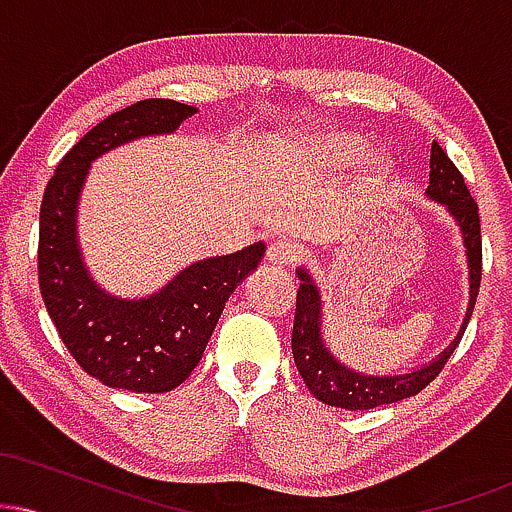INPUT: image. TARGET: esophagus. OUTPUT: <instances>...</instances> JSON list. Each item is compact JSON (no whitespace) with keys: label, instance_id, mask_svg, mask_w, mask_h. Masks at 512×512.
I'll return each mask as SVG.
<instances>
[{"label":"esophagus","instance_id":"esophagus-1","mask_svg":"<svg viewBox=\"0 0 512 512\" xmlns=\"http://www.w3.org/2000/svg\"><path fill=\"white\" fill-rule=\"evenodd\" d=\"M267 260L272 264H279V267H286V264H293L301 260V248L291 240H274L267 250Z\"/></svg>","mask_w":512,"mask_h":512}]
</instances>
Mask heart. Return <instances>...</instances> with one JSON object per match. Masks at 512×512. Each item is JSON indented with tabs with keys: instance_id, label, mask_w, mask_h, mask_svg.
<instances>
[{
	"instance_id": "obj_1",
	"label": "heart",
	"mask_w": 512,
	"mask_h": 512,
	"mask_svg": "<svg viewBox=\"0 0 512 512\" xmlns=\"http://www.w3.org/2000/svg\"><path fill=\"white\" fill-rule=\"evenodd\" d=\"M327 151H330V156L334 158H351L361 154V144L349 137H334L332 142L327 144Z\"/></svg>"
}]
</instances>
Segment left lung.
Segmentation results:
<instances>
[{
    "label": "left lung",
    "mask_w": 512,
    "mask_h": 512,
    "mask_svg": "<svg viewBox=\"0 0 512 512\" xmlns=\"http://www.w3.org/2000/svg\"><path fill=\"white\" fill-rule=\"evenodd\" d=\"M426 195L436 202L445 204L457 226H460L464 245H467V262H469V308L467 320H464L462 332L467 330V322L472 317L474 303L481 284V223H479V207L469 195L464 185L462 173L455 163L450 161L443 146L433 142L431 146V173H428V190ZM298 286L296 296V315H293V334H291V351L296 361L298 373L308 385V390L330 404V407H342L349 411H363L383 407V404L399 402L419 395L428 383L438 378L440 370L445 368L452 351L457 349L462 337H457L448 349L440 354L436 361L428 366L411 370L402 375H366L349 368L346 363L337 361L330 354L325 342H322L320 325V293L305 269H298Z\"/></svg>",
    "instance_id": "8db88e82"
}]
</instances>
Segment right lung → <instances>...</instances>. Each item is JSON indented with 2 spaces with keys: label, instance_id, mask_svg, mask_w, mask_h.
Here are the masks:
<instances>
[{
  "label": "right lung",
  "instance_id": "add662e5",
  "mask_svg": "<svg viewBox=\"0 0 512 512\" xmlns=\"http://www.w3.org/2000/svg\"><path fill=\"white\" fill-rule=\"evenodd\" d=\"M195 113L170 98H146L108 115L64 154L40 204L38 281L45 308L74 361L115 390L170 392L185 383L228 296L264 255V243H255L195 262L139 301L98 289L81 262L76 204L91 161L137 137L175 132Z\"/></svg>",
  "mask_w": 512,
  "mask_h": 512
}]
</instances>
